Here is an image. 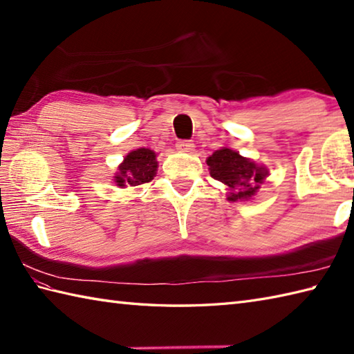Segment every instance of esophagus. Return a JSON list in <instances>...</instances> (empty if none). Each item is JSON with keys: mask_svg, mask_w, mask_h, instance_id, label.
Masks as SVG:
<instances>
[{"mask_svg": "<svg viewBox=\"0 0 354 354\" xmlns=\"http://www.w3.org/2000/svg\"><path fill=\"white\" fill-rule=\"evenodd\" d=\"M176 149L179 150V152L192 153L193 149H194V145H193V141H179L176 145Z\"/></svg>", "mask_w": 354, "mask_h": 354, "instance_id": "esophagus-1", "label": "esophagus"}]
</instances>
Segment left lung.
Instances as JSON below:
<instances>
[{
    "label": "left lung",
    "instance_id": "1",
    "mask_svg": "<svg viewBox=\"0 0 354 354\" xmlns=\"http://www.w3.org/2000/svg\"><path fill=\"white\" fill-rule=\"evenodd\" d=\"M207 164L212 178L228 187L227 201L230 202L252 199L269 176L266 165L257 164L230 147L216 150L207 158Z\"/></svg>",
    "mask_w": 354,
    "mask_h": 354
}]
</instances>
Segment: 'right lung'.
Here are the masks:
<instances>
[{
    "label": "right lung",
    "instance_id": "obj_1",
    "mask_svg": "<svg viewBox=\"0 0 354 354\" xmlns=\"http://www.w3.org/2000/svg\"><path fill=\"white\" fill-rule=\"evenodd\" d=\"M156 153L147 147H141L127 153L120 162L114 175V183L120 189L150 183L156 176Z\"/></svg>",
    "mask_w": 354,
    "mask_h": 354
}]
</instances>
